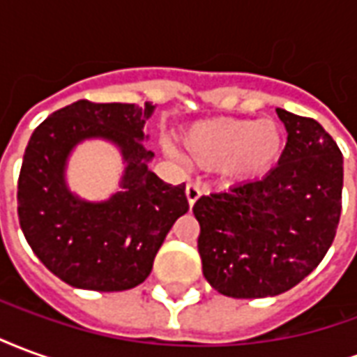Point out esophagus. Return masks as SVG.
I'll return each instance as SVG.
<instances>
[{"instance_id": "1", "label": "esophagus", "mask_w": 357, "mask_h": 357, "mask_svg": "<svg viewBox=\"0 0 357 357\" xmlns=\"http://www.w3.org/2000/svg\"><path fill=\"white\" fill-rule=\"evenodd\" d=\"M185 195H187V201H189V206H193L195 202L199 201V197H201V195H202L201 187L195 185V183H187Z\"/></svg>"}]
</instances>
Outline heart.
I'll return each instance as SVG.
<instances>
[{"mask_svg": "<svg viewBox=\"0 0 357 357\" xmlns=\"http://www.w3.org/2000/svg\"><path fill=\"white\" fill-rule=\"evenodd\" d=\"M183 149L199 168H224L235 178H256L279 162L284 133L271 118H214L189 128L183 135Z\"/></svg>", "mask_w": 357, "mask_h": 357, "instance_id": "b5f03b06", "label": "heart"}]
</instances>
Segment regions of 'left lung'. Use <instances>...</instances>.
Segmentation results:
<instances>
[{
	"label": "left lung",
	"instance_id": "1",
	"mask_svg": "<svg viewBox=\"0 0 357 357\" xmlns=\"http://www.w3.org/2000/svg\"><path fill=\"white\" fill-rule=\"evenodd\" d=\"M287 128L279 164L264 178L195 202L202 273L231 298L277 296L314 271L342 208V153L314 118L277 109Z\"/></svg>",
	"mask_w": 357,
	"mask_h": 357
}]
</instances>
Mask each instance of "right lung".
Listing matches in <instances>:
<instances>
[{
	"label": "right lung",
	"instance_id": "1",
	"mask_svg": "<svg viewBox=\"0 0 357 357\" xmlns=\"http://www.w3.org/2000/svg\"><path fill=\"white\" fill-rule=\"evenodd\" d=\"M155 107L82 99L55 110L32 133L19 176V222L34 255L76 289L116 292L143 283L174 222L189 210L185 183L149 170L145 122ZM114 142L126 164L121 191L89 203L70 193L66 160L84 139Z\"/></svg>",
	"mask_w": 357,
	"mask_h": 357
}]
</instances>
